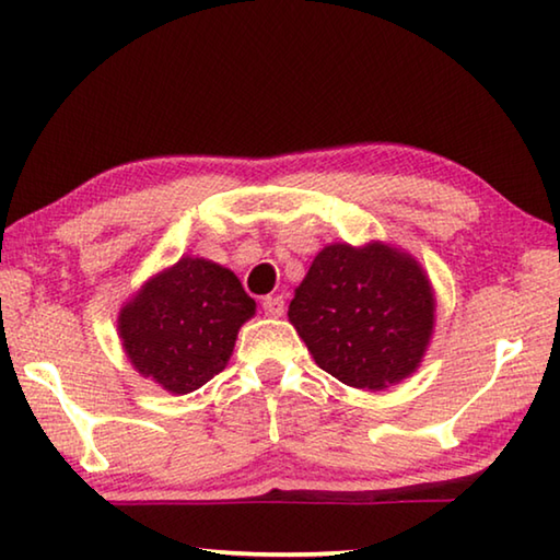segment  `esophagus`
Masks as SVG:
<instances>
[{"label":"esophagus","instance_id":"1","mask_svg":"<svg viewBox=\"0 0 560 560\" xmlns=\"http://www.w3.org/2000/svg\"><path fill=\"white\" fill-rule=\"evenodd\" d=\"M261 308L267 316L277 318L283 314V308H287V301H283V296H279V293H273V296H264Z\"/></svg>","mask_w":560,"mask_h":560}]
</instances>
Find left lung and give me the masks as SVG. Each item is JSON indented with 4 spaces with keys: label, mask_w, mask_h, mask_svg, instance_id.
I'll use <instances>...</instances> for the list:
<instances>
[{
    "label": "left lung",
    "mask_w": 560,
    "mask_h": 560,
    "mask_svg": "<svg viewBox=\"0 0 560 560\" xmlns=\"http://www.w3.org/2000/svg\"><path fill=\"white\" fill-rule=\"evenodd\" d=\"M289 320L316 363L340 383L383 390L410 375L434 324L430 281L385 244H330L289 303Z\"/></svg>",
    "instance_id": "1"
}]
</instances>
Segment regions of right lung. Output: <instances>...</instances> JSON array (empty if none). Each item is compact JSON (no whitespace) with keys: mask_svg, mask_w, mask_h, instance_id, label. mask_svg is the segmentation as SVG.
Listing matches in <instances>:
<instances>
[{"mask_svg":"<svg viewBox=\"0 0 560 560\" xmlns=\"http://www.w3.org/2000/svg\"><path fill=\"white\" fill-rule=\"evenodd\" d=\"M254 308L230 269L183 257L122 308L118 328L136 371L185 395L224 371L236 330Z\"/></svg>","mask_w":560,"mask_h":560,"instance_id":"right-lung-1","label":"right lung"}]
</instances>
